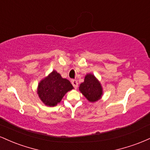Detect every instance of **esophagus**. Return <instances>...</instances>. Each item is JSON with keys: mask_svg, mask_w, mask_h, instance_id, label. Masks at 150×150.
<instances>
[{"mask_svg": "<svg viewBox=\"0 0 150 150\" xmlns=\"http://www.w3.org/2000/svg\"><path fill=\"white\" fill-rule=\"evenodd\" d=\"M72 85H73V87H75V89L77 88V86H78V82L76 80H72Z\"/></svg>", "mask_w": 150, "mask_h": 150, "instance_id": "esophagus-1", "label": "esophagus"}]
</instances>
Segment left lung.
<instances>
[{
	"mask_svg": "<svg viewBox=\"0 0 150 150\" xmlns=\"http://www.w3.org/2000/svg\"><path fill=\"white\" fill-rule=\"evenodd\" d=\"M79 90L89 102H96L102 97L103 88L99 80L92 73L85 75Z\"/></svg>",
	"mask_w": 150,
	"mask_h": 150,
	"instance_id": "obj_1",
	"label": "left lung"
}]
</instances>
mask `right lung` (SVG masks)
<instances>
[{"label":"right lung","instance_id":"1","mask_svg":"<svg viewBox=\"0 0 150 150\" xmlns=\"http://www.w3.org/2000/svg\"><path fill=\"white\" fill-rule=\"evenodd\" d=\"M74 87L68 80L53 70L38 84L37 94L46 106H55L61 102L65 94Z\"/></svg>","mask_w":150,"mask_h":150}]
</instances>
